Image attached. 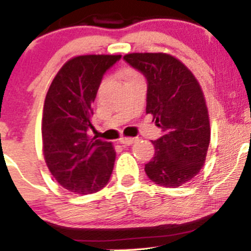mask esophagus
I'll list each match as a JSON object with an SVG mask.
<instances>
[{
    "label": "esophagus",
    "mask_w": 251,
    "mask_h": 251,
    "mask_svg": "<svg viewBox=\"0 0 251 251\" xmlns=\"http://www.w3.org/2000/svg\"><path fill=\"white\" fill-rule=\"evenodd\" d=\"M135 141V138H120V143L124 144V146H131Z\"/></svg>",
    "instance_id": "34e87169"
}]
</instances>
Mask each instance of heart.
Listing matches in <instances>:
<instances>
[{
	"instance_id": "1",
	"label": "heart",
	"mask_w": 251,
	"mask_h": 251,
	"mask_svg": "<svg viewBox=\"0 0 251 251\" xmlns=\"http://www.w3.org/2000/svg\"><path fill=\"white\" fill-rule=\"evenodd\" d=\"M119 75H120V77L123 78L125 82L128 80H132V78H135V77H138L137 73H136L135 70L130 69V68H125V69H123Z\"/></svg>"
}]
</instances>
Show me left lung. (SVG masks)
<instances>
[{
	"label": "left lung",
	"mask_w": 251,
	"mask_h": 251,
	"mask_svg": "<svg viewBox=\"0 0 251 251\" xmlns=\"http://www.w3.org/2000/svg\"><path fill=\"white\" fill-rule=\"evenodd\" d=\"M124 59L146 77V111L163 132L153 141L155 154L144 171L159 186L184 184L203 168L210 143L209 115L201 86L173 55L131 53Z\"/></svg>",
	"instance_id": "obj_1"
}]
</instances>
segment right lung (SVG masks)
Here are the masks:
<instances>
[{"label":"right lung","mask_w":251,"mask_h":251,"mask_svg":"<svg viewBox=\"0 0 251 251\" xmlns=\"http://www.w3.org/2000/svg\"><path fill=\"white\" fill-rule=\"evenodd\" d=\"M121 55H80L58 72L45 100L42 142L46 164L69 192L90 194L109 182L115 151L110 142L90 140L93 103L102 78Z\"/></svg>","instance_id":"1"}]
</instances>
